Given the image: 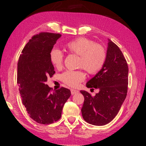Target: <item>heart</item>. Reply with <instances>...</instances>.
Instances as JSON below:
<instances>
[{"label":"heart","instance_id":"heart-1","mask_svg":"<svg viewBox=\"0 0 146 146\" xmlns=\"http://www.w3.org/2000/svg\"><path fill=\"white\" fill-rule=\"evenodd\" d=\"M82 67L86 71H98L101 67L102 58L95 51H88L82 56ZM82 80V76L77 72L68 73L64 76V81L71 88H76Z\"/></svg>","mask_w":146,"mask_h":146}]
</instances>
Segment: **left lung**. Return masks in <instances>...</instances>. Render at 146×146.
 <instances>
[{
    "label": "left lung",
    "instance_id": "obj_1",
    "mask_svg": "<svg viewBox=\"0 0 146 146\" xmlns=\"http://www.w3.org/2000/svg\"><path fill=\"white\" fill-rule=\"evenodd\" d=\"M60 35L40 33L34 35L22 51L17 64V84L23 105L32 119L49 124L61 118L70 90L46 84L55 73L51 52Z\"/></svg>",
    "mask_w": 146,
    "mask_h": 146
}]
</instances>
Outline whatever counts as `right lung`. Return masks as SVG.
Segmentation results:
<instances>
[{
  "label": "right lung",
  "instance_id": "obj_1",
  "mask_svg": "<svg viewBox=\"0 0 146 146\" xmlns=\"http://www.w3.org/2000/svg\"><path fill=\"white\" fill-rule=\"evenodd\" d=\"M128 66L122 51L112 42L108 43L104 64L101 70L86 84L90 93L84 97L82 115L86 122L104 125L118 114L127 95Z\"/></svg>",
  "mask_w": 146,
  "mask_h": 146
}]
</instances>
